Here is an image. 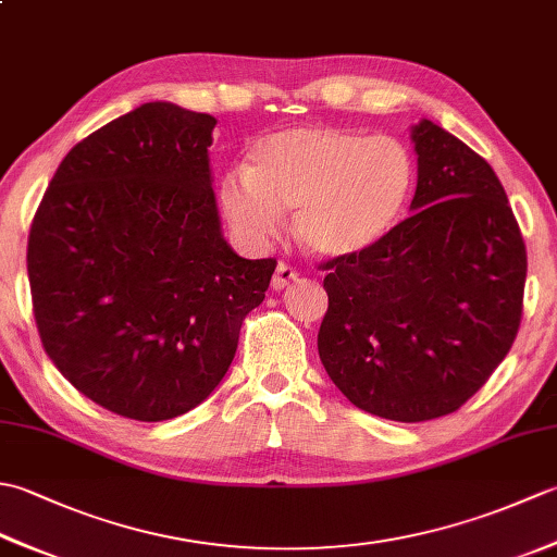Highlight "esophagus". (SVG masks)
I'll return each instance as SVG.
<instances>
[{
    "label": "esophagus",
    "mask_w": 557,
    "mask_h": 557,
    "mask_svg": "<svg viewBox=\"0 0 557 557\" xmlns=\"http://www.w3.org/2000/svg\"><path fill=\"white\" fill-rule=\"evenodd\" d=\"M299 280V270L294 268V265H289V263H280L277 265V270H275V275H272V289H285V287H289L292 282H297Z\"/></svg>",
    "instance_id": "esophagus-1"
}]
</instances>
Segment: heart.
<instances>
[{
    "label": "heart",
    "mask_w": 557,
    "mask_h": 557,
    "mask_svg": "<svg viewBox=\"0 0 557 557\" xmlns=\"http://www.w3.org/2000/svg\"><path fill=\"white\" fill-rule=\"evenodd\" d=\"M413 186L417 168L401 140L299 126L256 140L246 174L222 180V206L248 239H263L280 212L297 210L301 244L318 258H345L397 227Z\"/></svg>",
    "instance_id": "obj_1"
}]
</instances>
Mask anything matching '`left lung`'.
<instances>
[{
	"label": "left lung",
	"instance_id": "1",
	"mask_svg": "<svg viewBox=\"0 0 557 557\" xmlns=\"http://www.w3.org/2000/svg\"><path fill=\"white\" fill-rule=\"evenodd\" d=\"M411 138V215L318 265L330 381L354 407L401 423L453 413L486 385L517 337L527 282V246L491 164L429 120Z\"/></svg>",
	"mask_w": 557,
	"mask_h": 557
}]
</instances>
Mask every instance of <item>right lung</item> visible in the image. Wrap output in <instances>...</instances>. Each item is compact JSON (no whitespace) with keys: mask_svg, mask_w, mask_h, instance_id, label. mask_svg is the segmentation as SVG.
<instances>
[{"mask_svg":"<svg viewBox=\"0 0 557 557\" xmlns=\"http://www.w3.org/2000/svg\"><path fill=\"white\" fill-rule=\"evenodd\" d=\"M215 124L140 104L71 148L35 210L26 260L42 349L116 417L164 421L200 405L277 268L222 239Z\"/></svg>","mask_w":557,"mask_h":557,"instance_id":"obj_1","label":"right lung"}]
</instances>
